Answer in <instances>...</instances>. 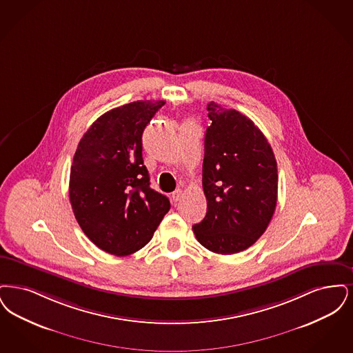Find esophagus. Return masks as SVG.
I'll list each match as a JSON object with an SVG mask.
<instances>
[{"instance_id":"1","label":"esophagus","mask_w":353,"mask_h":353,"mask_svg":"<svg viewBox=\"0 0 353 353\" xmlns=\"http://www.w3.org/2000/svg\"><path fill=\"white\" fill-rule=\"evenodd\" d=\"M181 196H182V190H181V188L175 190V191L172 192V195H171V198H172L174 201H178V200L181 199Z\"/></svg>"}]
</instances>
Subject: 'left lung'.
I'll return each mask as SVG.
<instances>
[{"label": "left lung", "instance_id": "8db88e82", "mask_svg": "<svg viewBox=\"0 0 353 353\" xmlns=\"http://www.w3.org/2000/svg\"><path fill=\"white\" fill-rule=\"evenodd\" d=\"M207 110L212 121L203 161L207 215L192 230L208 250L234 254L260 239L276 211V157L250 119L215 101Z\"/></svg>", "mask_w": 353, "mask_h": 353}]
</instances>
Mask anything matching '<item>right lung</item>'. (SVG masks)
Here are the masks:
<instances>
[{
	"mask_svg": "<svg viewBox=\"0 0 353 353\" xmlns=\"http://www.w3.org/2000/svg\"><path fill=\"white\" fill-rule=\"evenodd\" d=\"M158 101H133L100 116L80 139L70 175V201L85 236L123 257L146 245L169 212L168 196L150 188L142 133Z\"/></svg>",
	"mask_w": 353,
	"mask_h": 353,
	"instance_id": "add662e5",
	"label": "right lung"
}]
</instances>
